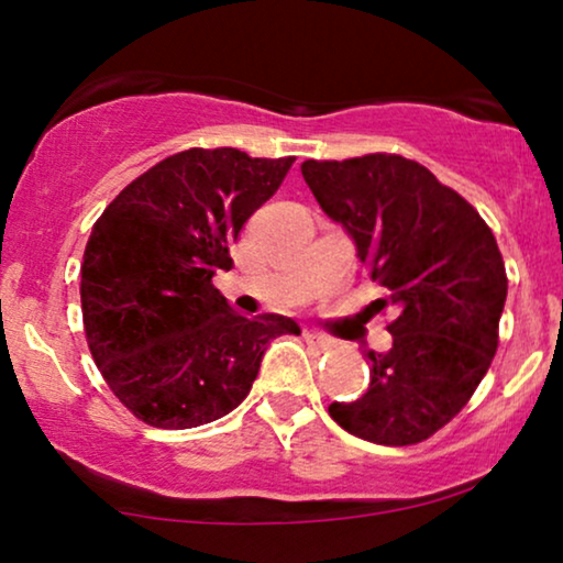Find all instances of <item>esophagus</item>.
I'll return each instance as SVG.
<instances>
[{"label":"esophagus","instance_id":"obj_1","mask_svg":"<svg viewBox=\"0 0 563 563\" xmlns=\"http://www.w3.org/2000/svg\"><path fill=\"white\" fill-rule=\"evenodd\" d=\"M302 336H305V342H308L310 346H316V350H321V352L329 350V346H331V339H325L323 334H318V331L305 329Z\"/></svg>","mask_w":563,"mask_h":563}]
</instances>
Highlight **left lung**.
<instances>
[{
    "label": "left lung",
    "mask_w": 563,
    "mask_h": 563,
    "mask_svg": "<svg viewBox=\"0 0 563 563\" xmlns=\"http://www.w3.org/2000/svg\"><path fill=\"white\" fill-rule=\"evenodd\" d=\"M325 213L352 234L360 261L397 318L391 350L371 360V386L329 415L380 446H412L462 412L498 350L506 268L494 232L460 192L397 154L302 162Z\"/></svg>",
    "instance_id": "8db88e82"
}]
</instances>
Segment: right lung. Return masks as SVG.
<instances>
[{
	"label": "right lung",
	"instance_id": "obj_1",
	"mask_svg": "<svg viewBox=\"0 0 563 563\" xmlns=\"http://www.w3.org/2000/svg\"><path fill=\"white\" fill-rule=\"evenodd\" d=\"M295 156L190 148L135 177L90 229L80 266L82 329L107 386L164 430L224 418L292 318H245L213 287L229 245L279 190Z\"/></svg>",
	"mask_w": 563,
	"mask_h": 563
}]
</instances>
